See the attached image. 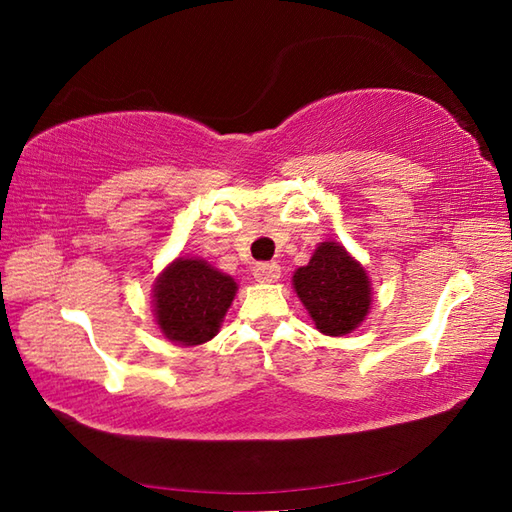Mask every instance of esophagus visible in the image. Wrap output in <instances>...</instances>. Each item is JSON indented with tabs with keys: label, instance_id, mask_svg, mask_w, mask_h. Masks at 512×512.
I'll list each match as a JSON object with an SVG mask.
<instances>
[{
	"label": "esophagus",
	"instance_id": "esophagus-1",
	"mask_svg": "<svg viewBox=\"0 0 512 512\" xmlns=\"http://www.w3.org/2000/svg\"><path fill=\"white\" fill-rule=\"evenodd\" d=\"M253 275L257 281H262V284H273V281L279 279L281 275V268L277 262H264V264H257Z\"/></svg>",
	"mask_w": 512,
	"mask_h": 512
}]
</instances>
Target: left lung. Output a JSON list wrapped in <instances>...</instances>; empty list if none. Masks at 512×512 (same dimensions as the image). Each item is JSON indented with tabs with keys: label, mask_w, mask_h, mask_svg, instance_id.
I'll return each mask as SVG.
<instances>
[{
	"label": "left lung",
	"mask_w": 512,
	"mask_h": 512,
	"mask_svg": "<svg viewBox=\"0 0 512 512\" xmlns=\"http://www.w3.org/2000/svg\"><path fill=\"white\" fill-rule=\"evenodd\" d=\"M292 286L317 330L328 336L356 330L372 306L365 268L339 242H321L308 266L292 275Z\"/></svg>",
	"instance_id": "8db88e82"
}]
</instances>
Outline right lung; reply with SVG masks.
<instances>
[{
  "instance_id": "add662e5",
  "label": "right lung",
  "mask_w": 512,
  "mask_h": 512,
  "mask_svg": "<svg viewBox=\"0 0 512 512\" xmlns=\"http://www.w3.org/2000/svg\"><path fill=\"white\" fill-rule=\"evenodd\" d=\"M237 284L204 259L178 257L154 286L156 323L165 339L184 347L211 341L220 332Z\"/></svg>"
}]
</instances>
